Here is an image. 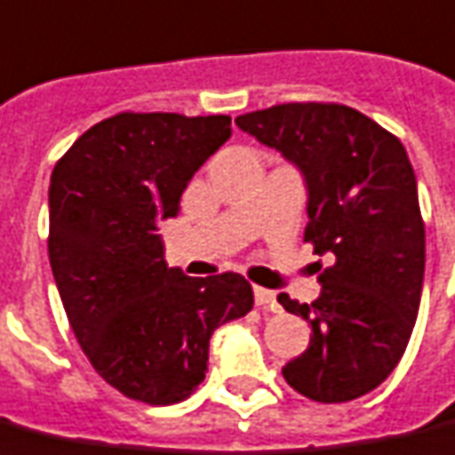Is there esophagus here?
<instances>
[{
  "label": "esophagus",
  "instance_id": "obj_1",
  "mask_svg": "<svg viewBox=\"0 0 455 455\" xmlns=\"http://www.w3.org/2000/svg\"><path fill=\"white\" fill-rule=\"evenodd\" d=\"M253 294H255V306H260V308H275V304H277V294L270 291V289L255 287Z\"/></svg>",
  "mask_w": 455,
  "mask_h": 455
}]
</instances>
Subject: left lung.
Segmentation results:
<instances>
[{"mask_svg": "<svg viewBox=\"0 0 455 455\" xmlns=\"http://www.w3.org/2000/svg\"><path fill=\"white\" fill-rule=\"evenodd\" d=\"M236 124L301 168L304 241L332 255L313 304L277 296L313 332L282 376L315 403L366 395L398 366L425 279V221L405 147L342 103H282L238 116Z\"/></svg>", "mask_w": 455, "mask_h": 455, "instance_id": "left-lung-1", "label": "left lung"}]
</instances>
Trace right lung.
<instances>
[{"label":"right lung","instance_id":"1","mask_svg":"<svg viewBox=\"0 0 455 455\" xmlns=\"http://www.w3.org/2000/svg\"><path fill=\"white\" fill-rule=\"evenodd\" d=\"M228 137V116L124 110L86 130L50 178V267L76 342L103 381L147 405L190 398L212 332L253 308L248 279L185 277L156 234Z\"/></svg>","mask_w":455,"mask_h":455}]
</instances>
